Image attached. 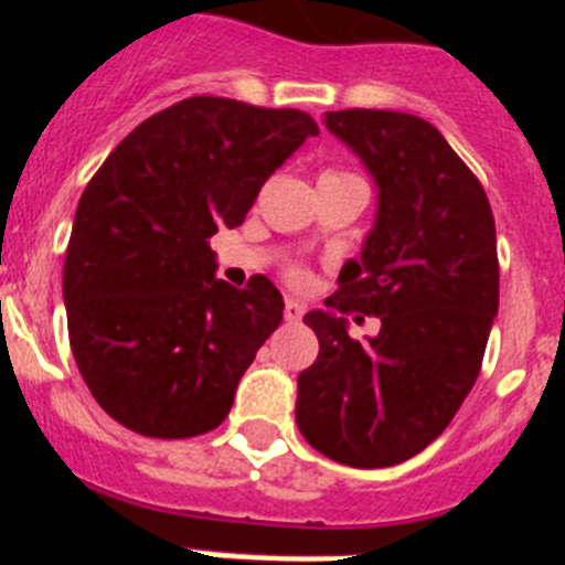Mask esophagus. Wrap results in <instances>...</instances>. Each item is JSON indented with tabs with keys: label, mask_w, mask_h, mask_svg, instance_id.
I'll return each mask as SVG.
<instances>
[{
	"label": "esophagus",
	"mask_w": 565,
	"mask_h": 565,
	"mask_svg": "<svg viewBox=\"0 0 565 565\" xmlns=\"http://www.w3.org/2000/svg\"><path fill=\"white\" fill-rule=\"evenodd\" d=\"M282 313H286V322H299V319H302V313H306V308H302V302H297V299H288L286 308H282Z\"/></svg>",
	"instance_id": "1"
}]
</instances>
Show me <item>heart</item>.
I'll use <instances>...</instances> for the list:
<instances>
[{
  "mask_svg": "<svg viewBox=\"0 0 565 565\" xmlns=\"http://www.w3.org/2000/svg\"><path fill=\"white\" fill-rule=\"evenodd\" d=\"M328 174H339V172H328ZM286 277L291 279L294 286H299V282L306 279V271H302V268H299V266H288L286 268Z\"/></svg>",
  "mask_w": 565,
  "mask_h": 565,
  "instance_id": "b5f03b06",
  "label": "heart"
}]
</instances>
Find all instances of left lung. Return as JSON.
Segmentation results:
<instances>
[{
	"mask_svg": "<svg viewBox=\"0 0 565 565\" xmlns=\"http://www.w3.org/2000/svg\"><path fill=\"white\" fill-rule=\"evenodd\" d=\"M379 186L362 257L326 306L383 322L359 343L332 311L306 313L319 356L297 379V424L313 450L393 467L436 441L481 373L498 313L495 217L472 169L418 115L326 113ZM362 319V317H359Z\"/></svg>",
	"mask_w": 565,
	"mask_h": 565,
	"instance_id": "1",
	"label": "left lung"
}]
</instances>
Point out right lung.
Here are the masks:
<instances>
[{"mask_svg":"<svg viewBox=\"0 0 565 565\" xmlns=\"http://www.w3.org/2000/svg\"><path fill=\"white\" fill-rule=\"evenodd\" d=\"M319 127L302 109L194 96L154 113L84 189L64 259L70 348L107 416L192 438L228 416L239 376L282 322L266 277L214 279L209 239Z\"/></svg>","mask_w":565,"mask_h":565,"instance_id":"1","label":"right lung"}]
</instances>
